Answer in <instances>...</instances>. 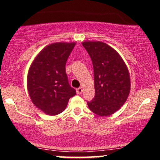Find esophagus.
Wrapping results in <instances>:
<instances>
[{
    "instance_id": "34e87169",
    "label": "esophagus",
    "mask_w": 160,
    "mask_h": 160,
    "mask_svg": "<svg viewBox=\"0 0 160 160\" xmlns=\"http://www.w3.org/2000/svg\"><path fill=\"white\" fill-rule=\"evenodd\" d=\"M82 91H83L82 88L80 87V88H78V89H77V93H78V94H81V93L82 92Z\"/></svg>"
}]
</instances>
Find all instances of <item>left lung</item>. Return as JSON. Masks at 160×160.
<instances>
[{"label": "left lung", "instance_id": "obj_1", "mask_svg": "<svg viewBox=\"0 0 160 160\" xmlns=\"http://www.w3.org/2000/svg\"><path fill=\"white\" fill-rule=\"evenodd\" d=\"M82 46L90 56L94 70L95 97L88 102L91 111L108 117L118 111L130 92L127 66L114 49L101 41H84Z\"/></svg>", "mask_w": 160, "mask_h": 160}]
</instances>
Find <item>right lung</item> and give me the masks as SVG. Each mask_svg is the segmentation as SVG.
I'll return each mask as SVG.
<instances>
[{"label": "right lung", "mask_w": 160, "mask_h": 160, "mask_svg": "<svg viewBox=\"0 0 160 160\" xmlns=\"http://www.w3.org/2000/svg\"><path fill=\"white\" fill-rule=\"evenodd\" d=\"M76 43L58 42L44 47L29 68L27 88L32 103L46 114L55 116L65 110L76 94L70 86L65 64Z\"/></svg>", "instance_id": "1"}]
</instances>
